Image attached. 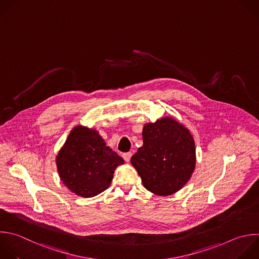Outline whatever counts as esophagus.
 Returning <instances> with one entry per match:
<instances>
[{
	"label": "esophagus",
	"instance_id": "obj_1",
	"mask_svg": "<svg viewBox=\"0 0 259 259\" xmlns=\"http://www.w3.org/2000/svg\"><path fill=\"white\" fill-rule=\"evenodd\" d=\"M132 156V153L131 152H126V153H123V158L125 159V161L129 162L130 161V158Z\"/></svg>",
	"mask_w": 259,
	"mask_h": 259
}]
</instances>
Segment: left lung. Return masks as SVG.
<instances>
[{
	"label": "left lung",
	"instance_id": "1",
	"mask_svg": "<svg viewBox=\"0 0 259 259\" xmlns=\"http://www.w3.org/2000/svg\"><path fill=\"white\" fill-rule=\"evenodd\" d=\"M143 145L131 157V163L150 192L167 196L178 192L190 180L196 164L193 136L173 117L146 123Z\"/></svg>",
	"mask_w": 259,
	"mask_h": 259
}]
</instances>
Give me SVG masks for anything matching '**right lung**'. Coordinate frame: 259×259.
<instances>
[{"mask_svg":"<svg viewBox=\"0 0 259 259\" xmlns=\"http://www.w3.org/2000/svg\"><path fill=\"white\" fill-rule=\"evenodd\" d=\"M56 164L63 184L76 195L90 198L109 188L124 159L107 146L98 130L77 125L59 150Z\"/></svg>","mask_w":259,"mask_h":259,"instance_id":"right-lung-1","label":"right lung"}]
</instances>
